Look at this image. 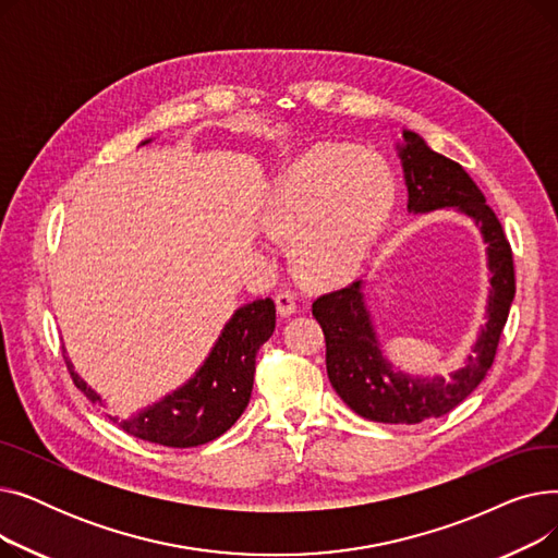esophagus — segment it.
I'll list each match as a JSON object with an SVG mask.
<instances>
[{
    "instance_id": "esophagus-1",
    "label": "esophagus",
    "mask_w": 558,
    "mask_h": 558,
    "mask_svg": "<svg viewBox=\"0 0 558 558\" xmlns=\"http://www.w3.org/2000/svg\"><path fill=\"white\" fill-rule=\"evenodd\" d=\"M276 307H278L280 316H291V314H294L296 312L294 294H289V291H280V294L276 296Z\"/></svg>"
}]
</instances>
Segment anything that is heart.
<instances>
[{
	"label": "heart",
	"mask_w": 558,
	"mask_h": 558,
	"mask_svg": "<svg viewBox=\"0 0 558 558\" xmlns=\"http://www.w3.org/2000/svg\"><path fill=\"white\" fill-rule=\"evenodd\" d=\"M396 205L389 167L355 146L316 144L291 162L262 205V226L291 242V267L312 287L357 271Z\"/></svg>",
	"instance_id": "heart-1"
}]
</instances>
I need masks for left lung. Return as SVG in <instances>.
<instances>
[{
	"label": "left lung",
	"instance_id": "left-lung-1",
	"mask_svg": "<svg viewBox=\"0 0 558 558\" xmlns=\"http://www.w3.org/2000/svg\"><path fill=\"white\" fill-rule=\"evenodd\" d=\"M396 149L402 162L409 213L454 210L471 217L482 232L490 287L484 314L486 324L473 343V353L450 377L409 375L393 366L379 348L366 305L364 280L316 299L312 314L326 335L328 377L339 398L362 418L416 425L452 412L486 377L515 296V276L505 230L465 169L432 151L418 133L407 129Z\"/></svg>",
	"mask_w": 558,
	"mask_h": 558
}]
</instances>
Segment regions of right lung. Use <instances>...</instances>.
I'll use <instances>...</instances> for the list:
<instances>
[{"label":"right lung","instance_id":"right-lung-1","mask_svg":"<svg viewBox=\"0 0 558 558\" xmlns=\"http://www.w3.org/2000/svg\"><path fill=\"white\" fill-rule=\"evenodd\" d=\"M149 142L144 140L142 144ZM274 330L276 305L271 299L242 305L228 318L210 355L183 387L131 418H108L126 434L167 448H196L215 441L244 414L253 391L255 355ZM65 364L76 389L93 404H104V398L74 371L70 357H65Z\"/></svg>","mask_w":558,"mask_h":558}]
</instances>
